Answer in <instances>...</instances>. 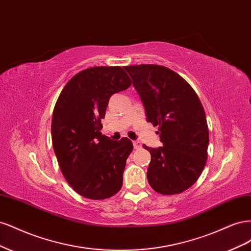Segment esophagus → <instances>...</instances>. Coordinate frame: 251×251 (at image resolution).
<instances>
[{
	"label": "esophagus",
	"mask_w": 251,
	"mask_h": 251,
	"mask_svg": "<svg viewBox=\"0 0 251 251\" xmlns=\"http://www.w3.org/2000/svg\"><path fill=\"white\" fill-rule=\"evenodd\" d=\"M133 146H134V149H135V150L141 149V143H140L138 140H134V141H133Z\"/></svg>",
	"instance_id": "esophagus-1"
}]
</instances>
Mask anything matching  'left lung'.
Instances as JSON below:
<instances>
[{
    "label": "left lung",
    "instance_id": "8db88e82",
    "mask_svg": "<svg viewBox=\"0 0 251 251\" xmlns=\"http://www.w3.org/2000/svg\"><path fill=\"white\" fill-rule=\"evenodd\" d=\"M146 109L147 120L158 126L163 147L151 153L148 181L162 195L183 193L198 180L206 164L209 142L203 105L191 85L159 65L126 66Z\"/></svg>",
    "mask_w": 251,
    "mask_h": 251
}]
</instances>
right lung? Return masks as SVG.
<instances>
[{
  "label": "right lung",
  "instance_id": "1",
  "mask_svg": "<svg viewBox=\"0 0 251 251\" xmlns=\"http://www.w3.org/2000/svg\"><path fill=\"white\" fill-rule=\"evenodd\" d=\"M132 85L121 67H92L75 74L60 92L52 115L53 150L65 179L80 196L103 200L123 186L132 141L101 134L110 97Z\"/></svg>",
  "mask_w": 251,
  "mask_h": 251
}]
</instances>
